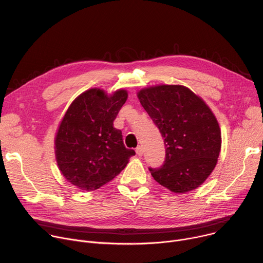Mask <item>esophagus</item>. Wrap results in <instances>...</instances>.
I'll use <instances>...</instances> for the list:
<instances>
[{
	"label": "esophagus",
	"mask_w": 263,
	"mask_h": 263,
	"mask_svg": "<svg viewBox=\"0 0 263 263\" xmlns=\"http://www.w3.org/2000/svg\"><path fill=\"white\" fill-rule=\"evenodd\" d=\"M135 152H136V154L138 155V156H141L142 155V153H144V149H142V147H137L136 148V150H135Z\"/></svg>",
	"instance_id": "esophagus-1"
}]
</instances>
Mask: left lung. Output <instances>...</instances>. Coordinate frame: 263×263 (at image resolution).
<instances>
[{
  "label": "left lung",
  "instance_id": "1",
  "mask_svg": "<svg viewBox=\"0 0 263 263\" xmlns=\"http://www.w3.org/2000/svg\"><path fill=\"white\" fill-rule=\"evenodd\" d=\"M137 98L159 129L165 159L153 178L174 193H186L202 184L216 166L221 149L217 118L204 101L181 85L141 89Z\"/></svg>",
  "mask_w": 263,
  "mask_h": 263
}]
</instances>
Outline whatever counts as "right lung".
Segmentation results:
<instances>
[{
    "label": "right lung",
    "instance_id": "obj_1",
    "mask_svg": "<svg viewBox=\"0 0 263 263\" xmlns=\"http://www.w3.org/2000/svg\"><path fill=\"white\" fill-rule=\"evenodd\" d=\"M128 99L125 89L108 94L89 89L71 103L59 125L54 153L62 175L84 191H94L121 173L134 150L124 146L122 131L113 127Z\"/></svg>",
    "mask_w": 263,
    "mask_h": 263
}]
</instances>
